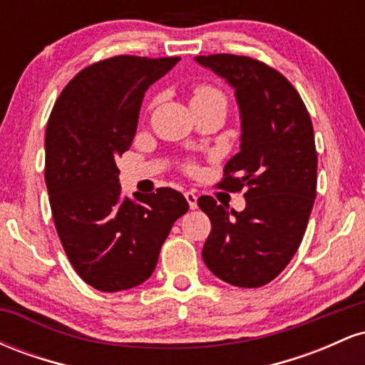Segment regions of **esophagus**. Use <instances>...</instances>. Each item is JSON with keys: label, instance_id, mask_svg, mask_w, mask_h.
I'll return each mask as SVG.
<instances>
[{"label": "esophagus", "instance_id": "obj_1", "mask_svg": "<svg viewBox=\"0 0 365 365\" xmlns=\"http://www.w3.org/2000/svg\"><path fill=\"white\" fill-rule=\"evenodd\" d=\"M185 199L188 202V207H190V209L197 207V195L194 194V192H185Z\"/></svg>", "mask_w": 365, "mask_h": 365}]
</instances>
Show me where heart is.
Listing matches in <instances>:
<instances>
[{"label": "heart", "mask_w": 365, "mask_h": 365, "mask_svg": "<svg viewBox=\"0 0 365 365\" xmlns=\"http://www.w3.org/2000/svg\"><path fill=\"white\" fill-rule=\"evenodd\" d=\"M206 103H225L226 98L217 87L211 83H199L192 91V104H206Z\"/></svg>", "instance_id": "1"}]
</instances>
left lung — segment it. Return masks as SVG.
Returning <instances> with one entry per match:
<instances>
[{
  "mask_svg": "<svg viewBox=\"0 0 365 365\" xmlns=\"http://www.w3.org/2000/svg\"><path fill=\"white\" fill-rule=\"evenodd\" d=\"M235 89L240 153L225 165L217 187L245 190V209L197 204L211 220L202 249L206 266L240 288L264 287L292 261L302 242L317 187L314 128L299 92L278 70L237 54L195 56Z\"/></svg>",
  "mask_w": 365,
  "mask_h": 365,
  "instance_id": "8db88e82",
  "label": "left lung"
}]
</instances>
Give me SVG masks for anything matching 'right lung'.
<instances>
[{
    "label": "right lung",
    "instance_id": "obj_1",
    "mask_svg": "<svg viewBox=\"0 0 365 365\" xmlns=\"http://www.w3.org/2000/svg\"><path fill=\"white\" fill-rule=\"evenodd\" d=\"M178 56H113L66 83L46 128V168L54 226L78 276L99 292L144 283L171 226L188 211L173 188L121 195L116 159L132 145L144 92Z\"/></svg>",
    "mask_w": 365,
    "mask_h": 365
}]
</instances>
